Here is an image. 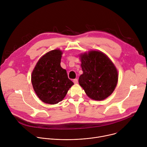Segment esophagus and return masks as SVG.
Returning a JSON list of instances; mask_svg holds the SVG:
<instances>
[{
    "instance_id": "1",
    "label": "esophagus",
    "mask_w": 147,
    "mask_h": 147,
    "mask_svg": "<svg viewBox=\"0 0 147 147\" xmlns=\"http://www.w3.org/2000/svg\"><path fill=\"white\" fill-rule=\"evenodd\" d=\"M73 82L74 84H77L78 83V80L77 79H74L73 80Z\"/></svg>"
}]
</instances>
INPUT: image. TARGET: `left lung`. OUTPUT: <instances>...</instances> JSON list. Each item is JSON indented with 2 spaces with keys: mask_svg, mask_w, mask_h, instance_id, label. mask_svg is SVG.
<instances>
[{
  "mask_svg": "<svg viewBox=\"0 0 147 147\" xmlns=\"http://www.w3.org/2000/svg\"><path fill=\"white\" fill-rule=\"evenodd\" d=\"M83 73L78 79L79 84L92 99L102 100L115 90L118 73L109 58L100 51H91L80 55Z\"/></svg>",
  "mask_w": 147,
  "mask_h": 147,
  "instance_id": "left-lung-1",
  "label": "left lung"
}]
</instances>
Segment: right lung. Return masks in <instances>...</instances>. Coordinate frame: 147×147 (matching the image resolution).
Listing matches in <instances>:
<instances>
[{"label":"right lung","instance_id":"add662e5","mask_svg":"<svg viewBox=\"0 0 147 147\" xmlns=\"http://www.w3.org/2000/svg\"><path fill=\"white\" fill-rule=\"evenodd\" d=\"M62 53L59 49L47 53L38 60L32 73L33 88L44 103L53 105L61 101L74 84L66 70L60 66Z\"/></svg>","mask_w":147,"mask_h":147}]
</instances>
